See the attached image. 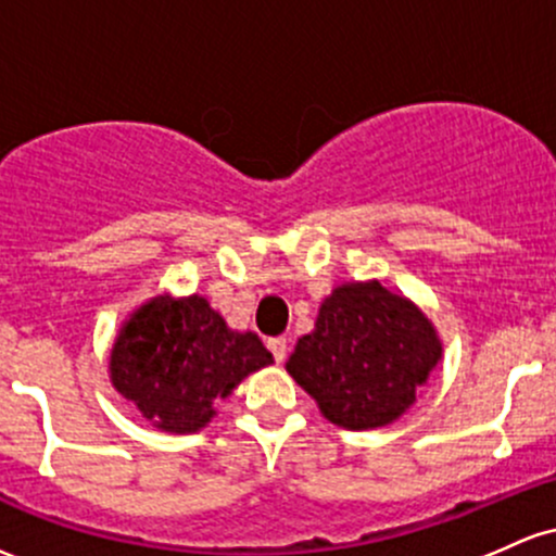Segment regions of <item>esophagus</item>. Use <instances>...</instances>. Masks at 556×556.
<instances>
[{"instance_id":"34e87169","label":"esophagus","mask_w":556,"mask_h":556,"mask_svg":"<svg viewBox=\"0 0 556 556\" xmlns=\"http://www.w3.org/2000/svg\"><path fill=\"white\" fill-rule=\"evenodd\" d=\"M268 351H271L274 358L282 364L285 358H288V338H271L268 340Z\"/></svg>"}]
</instances>
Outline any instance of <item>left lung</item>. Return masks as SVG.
<instances>
[{"label": "left lung", "instance_id": "1", "mask_svg": "<svg viewBox=\"0 0 556 556\" xmlns=\"http://www.w3.org/2000/svg\"><path fill=\"white\" fill-rule=\"evenodd\" d=\"M441 353V338L422 311L371 279L340 285L325 298L288 371L329 422L375 430L417 401Z\"/></svg>", "mask_w": 556, "mask_h": 556}]
</instances>
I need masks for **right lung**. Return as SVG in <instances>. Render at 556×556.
<instances>
[{"label":"right lung","instance_id":"right-lung-1","mask_svg":"<svg viewBox=\"0 0 556 556\" xmlns=\"http://www.w3.org/2000/svg\"><path fill=\"white\" fill-rule=\"evenodd\" d=\"M274 364L255 332L229 329L200 295H157L121 327L110 351V382L163 432H198L216 401L250 371Z\"/></svg>","mask_w":556,"mask_h":556}]
</instances>
